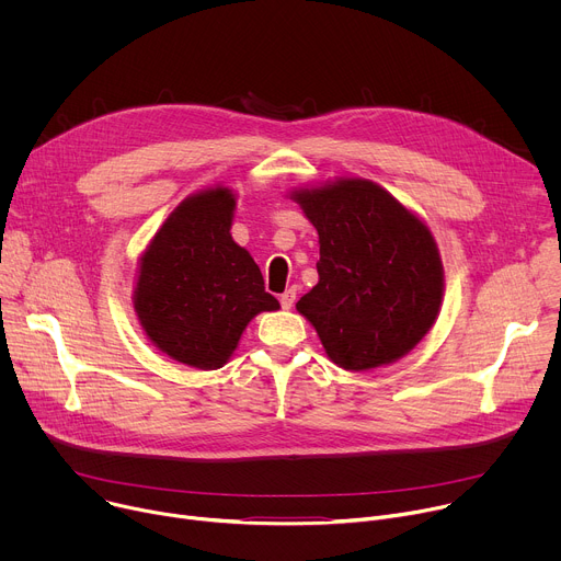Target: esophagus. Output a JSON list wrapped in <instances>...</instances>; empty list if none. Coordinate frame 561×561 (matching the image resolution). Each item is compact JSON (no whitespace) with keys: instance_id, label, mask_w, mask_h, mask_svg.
I'll list each match as a JSON object with an SVG mask.
<instances>
[{"instance_id":"34e87169","label":"esophagus","mask_w":561,"mask_h":561,"mask_svg":"<svg viewBox=\"0 0 561 561\" xmlns=\"http://www.w3.org/2000/svg\"><path fill=\"white\" fill-rule=\"evenodd\" d=\"M295 297H297V290L295 288H288V290H284L282 293V297H279V301H282V308H293V304H295Z\"/></svg>"}]
</instances>
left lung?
<instances>
[{
	"mask_svg": "<svg viewBox=\"0 0 561 561\" xmlns=\"http://www.w3.org/2000/svg\"><path fill=\"white\" fill-rule=\"evenodd\" d=\"M319 234V282L297 301L331 362L370 370L433 329L444 266L428 224L364 178L290 191Z\"/></svg>",
	"mask_w": 561,
	"mask_h": 561,
	"instance_id": "8db88e82",
	"label": "left lung"
}]
</instances>
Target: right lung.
Instances as JSON below:
<instances>
[{
	"mask_svg": "<svg viewBox=\"0 0 561 561\" xmlns=\"http://www.w3.org/2000/svg\"><path fill=\"white\" fill-rule=\"evenodd\" d=\"M237 195L215 184L188 195L137 262L133 308L146 337L171 359L221 368L251 319L277 310L264 277L232 234Z\"/></svg>",
	"mask_w": 561,
	"mask_h": 561,
	"instance_id": "1",
	"label": "right lung"
}]
</instances>
